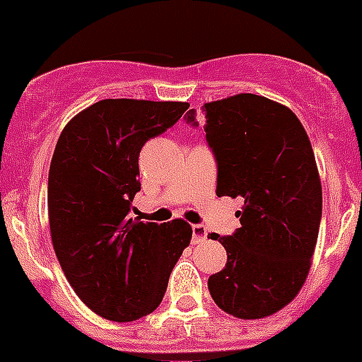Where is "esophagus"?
I'll return each instance as SVG.
<instances>
[{
    "label": "esophagus",
    "mask_w": 362,
    "mask_h": 362,
    "mask_svg": "<svg viewBox=\"0 0 362 362\" xmlns=\"http://www.w3.org/2000/svg\"><path fill=\"white\" fill-rule=\"evenodd\" d=\"M208 237V231L203 224H194L192 226V242L194 244H199V242H204Z\"/></svg>",
    "instance_id": "34e87169"
}]
</instances>
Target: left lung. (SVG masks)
Segmentation results:
<instances>
[{
	"label": "left lung",
	"mask_w": 362,
	"mask_h": 362,
	"mask_svg": "<svg viewBox=\"0 0 362 362\" xmlns=\"http://www.w3.org/2000/svg\"><path fill=\"white\" fill-rule=\"evenodd\" d=\"M185 118L199 125L195 109ZM203 124L217 195L244 199L240 228L210 235L228 262L208 289L224 313L260 320L289 305L310 271L323 206L313 145L289 107L253 93L204 104Z\"/></svg>",
	"instance_id": "obj_1"
}]
</instances>
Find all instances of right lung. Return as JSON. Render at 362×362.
Returning a JSON list of instances; mask_svg holds the SVG:
<instances>
[{
  "label": "right lung",
  "mask_w": 362,
  "mask_h": 362,
  "mask_svg": "<svg viewBox=\"0 0 362 362\" xmlns=\"http://www.w3.org/2000/svg\"><path fill=\"white\" fill-rule=\"evenodd\" d=\"M188 102L107 98L73 116L48 174V217L57 260L77 296L111 321L158 309L175 262L190 244L183 218L129 217L140 192V151L183 116Z\"/></svg>",
  "instance_id": "add662e5"
}]
</instances>
